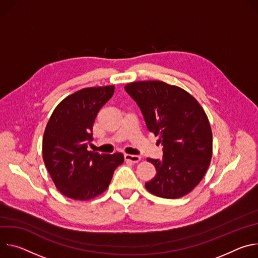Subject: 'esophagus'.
<instances>
[{"label": "esophagus", "mask_w": 258, "mask_h": 258, "mask_svg": "<svg viewBox=\"0 0 258 258\" xmlns=\"http://www.w3.org/2000/svg\"><path fill=\"white\" fill-rule=\"evenodd\" d=\"M125 160L128 161V162H131V163H138L141 158L139 156H135V155H125Z\"/></svg>", "instance_id": "obj_1"}]
</instances>
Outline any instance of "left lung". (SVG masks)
I'll use <instances>...</instances> for the list:
<instances>
[{
  "mask_svg": "<svg viewBox=\"0 0 258 258\" xmlns=\"http://www.w3.org/2000/svg\"><path fill=\"white\" fill-rule=\"evenodd\" d=\"M125 90L163 146L162 160L148 159L157 173L147 189L165 199L187 195L202 180L212 158V131L204 109L183 89L161 81L133 82Z\"/></svg>",
  "mask_w": 258,
  "mask_h": 258,
  "instance_id": "obj_1",
  "label": "left lung"
}]
</instances>
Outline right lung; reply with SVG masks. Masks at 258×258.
Here are the masks:
<instances>
[{"label": "right lung", "instance_id": "add662e5", "mask_svg": "<svg viewBox=\"0 0 258 258\" xmlns=\"http://www.w3.org/2000/svg\"><path fill=\"white\" fill-rule=\"evenodd\" d=\"M113 91L114 86L79 90L55 107L47 123L43 160L55 186L68 198L86 201L102 194L124 162L121 153L87 150L97 113Z\"/></svg>", "mask_w": 258, "mask_h": 258}]
</instances>
